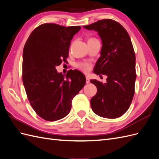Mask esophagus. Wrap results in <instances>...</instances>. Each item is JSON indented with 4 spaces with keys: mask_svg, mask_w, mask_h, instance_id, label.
Returning a JSON list of instances; mask_svg holds the SVG:
<instances>
[{
    "mask_svg": "<svg viewBox=\"0 0 159 159\" xmlns=\"http://www.w3.org/2000/svg\"><path fill=\"white\" fill-rule=\"evenodd\" d=\"M89 77L88 76H86V83L87 84H89Z\"/></svg>",
    "mask_w": 159,
    "mask_h": 159,
    "instance_id": "esophagus-1",
    "label": "esophagus"
}]
</instances>
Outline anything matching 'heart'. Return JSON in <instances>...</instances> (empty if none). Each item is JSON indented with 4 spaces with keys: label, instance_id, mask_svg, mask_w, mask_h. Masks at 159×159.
Masks as SVG:
<instances>
[{
    "label": "heart",
    "instance_id": "obj_1",
    "mask_svg": "<svg viewBox=\"0 0 159 159\" xmlns=\"http://www.w3.org/2000/svg\"><path fill=\"white\" fill-rule=\"evenodd\" d=\"M90 39H94V38H90ZM78 67L79 69H80L81 71L85 72V73L86 72H88L91 68L89 64L85 63V62H81V63L78 64Z\"/></svg>",
    "mask_w": 159,
    "mask_h": 159
}]
</instances>
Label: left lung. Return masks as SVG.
Masks as SVG:
<instances>
[{
	"instance_id": "obj_1",
	"label": "left lung",
	"mask_w": 159,
	"mask_h": 159,
	"mask_svg": "<svg viewBox=\"0 0 159 159\" xmlns=\"http://www.w3.org/2000/svg\"><path fill=\"white\" fill-rule=\"evenodd\" d=\"M84 28L97 31L102 39L101 56L94 73L107 76L105 84L90 80L98 89L91 99V109L102 117H121L129 108L134 93L135 54L131 38L124 27L112 19H103Z\"/></svg>"
}]
</instances>
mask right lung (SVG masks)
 <instances>
[{"mask_svg":"<svg viewBox=\"0 0 159 159\" xmlns=\"http://www.w3.org/2000/svg\"><path fill=\"white\" fill-rule=\"evenodd\" d=\"M80 29L43 24L32 31L24 47L23 84L33 109L46 121L66 117L72 99L85 84L81 71L70 70L64 75L56 69L67 62L71 40Z\"/></svg>","mask_w":159,"mask_h":159,"instance_id":"obj_1","label":"right lung"}]
</instances>
